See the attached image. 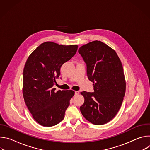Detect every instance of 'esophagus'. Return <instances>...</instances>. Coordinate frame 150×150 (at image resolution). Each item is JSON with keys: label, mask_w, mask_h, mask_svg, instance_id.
Returning <instances> with one entry per match:
<instances>
[{"label": "esophagus", "mask_w": 150, "mask_h": 150, "mask_svg": "<svg viewBox=\"0 0 150 150\" xmlns=\"http://www.w3.org/2000/svg\"><path fill=\"white\" fill-rule=\"evenodd\" d=\"M79 94V91H75V95L76 96V95H78Z\"/></svg>", "instance_id": "esophagus-1"}]
</instances>
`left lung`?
<instances>
[{
    "label": "left lung",
    "mask_w": 150,
    "mask_h": 150,
    "mask_svg": "<svg viewBox=\"0 0 150 150\" xmlns=\"http://www.w3.org/2000/svg\"><path fill=\"white\" fill-rule=\"evenodd\" d=\"M78 53L86 63L87 76L94 90L81 93L85 99L81 112L93 124L104 125L116 115L125 94L121 61L113 49L97 40L81 46Z\"/></svg>",
    "instance_id": "obj_1"
}]
</instances>
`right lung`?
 Wrapping results in <instances>:
<instances>
[{
  "label": "right lung",
  "mask_w": 150,
  "mask_h": 150,
  "mask_svg": "<svg viewBox=\"0 0 150 150\" xmlns=\"http://www.w3.org/2000/svg\"><path fill=\"white\" fill-rule=\"evenodd\" d=\"M77 49V45L45 42L33 51L25 63L23 88L24 101L33 118L42 126H54L65 117L75 92H56L53 86L60 75V67L75 54Z\"/></svg>",
  "instance_id": "obj_1"
}]
</instances>
